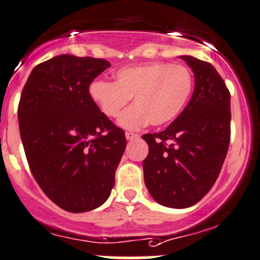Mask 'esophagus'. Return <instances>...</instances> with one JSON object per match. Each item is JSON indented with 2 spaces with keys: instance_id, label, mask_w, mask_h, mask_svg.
<instances>
[{
  "instance_id": "obj_1",
  "label": "esophagus",
  "mask_w": 260,
  "mask_h": 260,
  "mask_svg": "<svg viewBox=\"0 0 260 260\" xmlns=\"http://www.w3.org/2000/svg\"><path fill=\"white\" fill-rule=\"evenodd\" d=\"M125 137H126V139H127V140H133V139H137V138H139V135L135 134V133L127 132L125 134Z\"/></svg>"
}]
</instances>
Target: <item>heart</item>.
I'll return each instance as SVG.
<instances>
[{"instance_id":"obj_1","label":"heart","mask_w":260,"mask_h":260,"mask_svg":"<svg viewBox=\"0 0 260 260\" xmlns=\"http://www.w3.org/2000/svg\"><path fill=\"white\" fill-rule=\"evenodd\" d=\"M192 91V75L180 63L150 62L118 70L115 83L94 80L89 97L110 118L120 116L132 96L135 105L121 115L118 123L135 130L152 123L166 125L180 115Z\"/></svg>"}]
</instances>
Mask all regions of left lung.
Listing matches in <instances>:
<instances>
[{
    "instance_id": "left-lung-1",
    "label": "left lung",
    "mask_w": 260,
    "mask_h": 260,
    "mask_svg": "<svg viewBox=\"0 0 260 260\" xmlns=\"http://www.w3.org/2000/svg\"><path fill=\"white\" fill-rule=\"evenodd\" d=\"M194 71L191 100L160 133L143 135L149 153L143 160L144 181L155 202L187 208L216 182L231 139L230 91L207 61L181 56Z\"/></svg>"
}]
</instances>
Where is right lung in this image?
I'll return each mask as SVG.
<instances>
[{"label": "right lung", "instance_id": "1", "mask_svg": "<svg viewBox=\"0 0 260 260\" xmlns=\"http://www.w3.org/2000/svg\"><path fill=\"white\" fill-rule=\"evenodd\" d=\"M111 63L61 54L29 75L17 107L29 169L60 208L81 213L102 206L126 148L122 128L89 97V85Z\"/></svg>", "mask_w": 260, "mask_h": 260}]
</instances>
